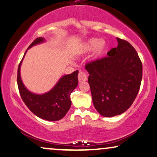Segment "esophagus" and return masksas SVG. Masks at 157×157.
Returning <instances> with one entry per match:
<instances>
[{
    "instance_id": "1",
    "label": "esophagus",
    "mask_w": 157,
    "mask_h": 157,
    "mask_svg": "<svg viewBox=\"0 0 157 157\" xmlns=\"http://www.w3.org/2000/svg\"><path fill=\"white\" fill-rule=\"evenodd\" d=\"M87 75L86 73H84L83 71H80V72L78 74V80L80 82H85V81L87 80Z\"/></svg>"
}]
</instances>
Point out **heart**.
Wrapping results in <instances>:
<instances>
[{
    "mask_svg": "<svg viewBox=\"0 0 157 157\" xmlns=\"http://www.w3.org/2000/svg\"><path fill=\"white\" fill-rule=\"evenodd\" d=\"M95 49L94 53V58L98 59L102 57L107 50V43L105 40H100L97 38H91L85 43L82 47V51L88 52Z\"/></svg>",
    "mask_w": 157,
    "mask_h": 157,
    "instance_id": "1",
    "label": "heart"
}]
</instances>
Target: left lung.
<instances>
[{
	"label": "left lung",
	"instance_id": "left-lung-1",
	"mask_svg": "<svg viewBox=\"0 0 157 157\" xmlns=\"http://www.w3.org/2000/svg\"><path fill=\"white\" fill-rule=\"evenodd\" d=\"M117 48L107 52V57L85 66L94 105L105 117L118 116L129 109L142 80V62L135 49L124 39L117 38Z\"/></svg>",
	"mask_w": 157,
	"mask_h": 157
}]
</instances>
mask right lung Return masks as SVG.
Returning <instances> with one entry per match:
<instances>
[{"label": "right lung", "mask_w": 157, "mask_h": 157, "mask_svg": "<svg viewBox=\"0 0 157 157\" xmlns=\"http://www.w3.org/2000/svg\"><path fill=\"white\" fill-rule=\"evenodd\" d=\"M44 41V38H37L28 47V50ZM25 53L26 52L25 55ZM22 60L23 58L19 64L17 70V86L22 101L28 109L39 118L50 121L63 118L71 107V93L78 85V70L60 77L50 91L44 94H36L29 91L22 83L20 77Z\"/></svg>", "instance_id": "add662e5"}]
</instances>
